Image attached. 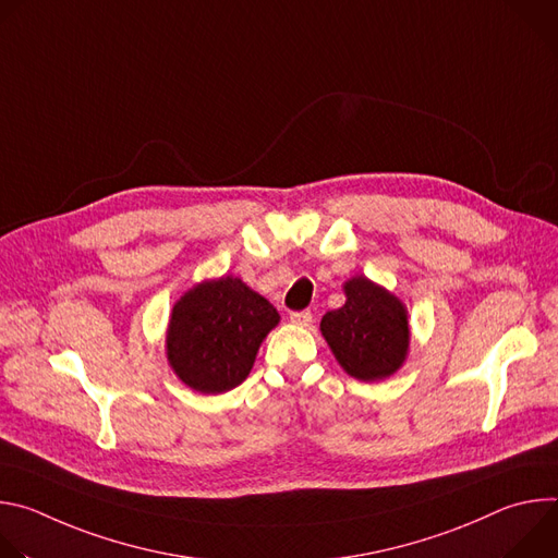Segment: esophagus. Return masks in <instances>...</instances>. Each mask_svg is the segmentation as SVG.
<instances>
[{
	"instance_id": "obj_1",
	"label": "esophagus",
	"mask_w": 558,
	"mask_h": 558,
	"mask_svg": "<svg viewBox=\"0 0 558 558\" xmlns=\"http://www.w3.org/2000/svg\"><path fill=\"white\" fill-rule=\"evenodd\" d=\"M291 323L298 327H308L313 323V315H311V311H293Z\"/></svg>"
}]
</instances>
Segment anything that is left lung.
Masks as SVG:
<instances>
[{
	"label": "left lung",
	"instance_id": "left-lung-1",
	"mask_svg": "<svg viewBox=\"0 0 558 558\" xmlns=\"http://www.w3.org/2000/svg\"><path fill=\"white\" fill-rule=\"evenodd\" d=\"M344 293L347 302L325 313L320 323L327 344L351 377H390L404 364L411 342L404 302L364 276L347 280Z\"/></svg>",
	"mask_w": 558,
	"mask_h": 558
}]
</instances>
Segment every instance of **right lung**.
<instances>
[{"label":"right lung","instance_id":"obj_1","mask_svg":"<svg viewBox=\"0 0 558 558\" xmlns=\"http://www.w3.org/2000/svg\"><path fill=\"white\" fill-rule=\"evenodd\" d=\"M278 323L274 304L241 278L205 280L172 308L168 362L198 392L231 390L247 379L263 340Z\"/></svg>","mask_w":558,"mask_h":558}]
</instances>
